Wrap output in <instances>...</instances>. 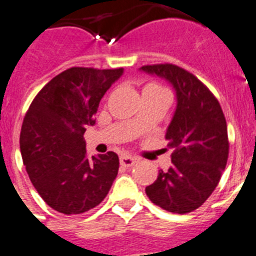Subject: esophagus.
I'll use <instances>...</instances> for the list:
<instances>
[{
    "label": "esophagus",
    "instance_id": "esophagus-1",
    "mask_svg": "<svg viewBox=\"0 0 256 256\" xmlns=\"http://www.w3.org/2000/svg\"><path fill=\"white\" fill-rule=\"evenodd\" d=\"M136 162H138V159L132 156V155H122V156L120 158V163H121V166H124V167H132Z\"/></svg>",
    "mask_w": 256,
    "mask_h": 256
}]
</instances>
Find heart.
Segmentation results:
<instances>
[{
    "label": "heart",
    "mask_w": 256,
    "mask_h": 256,
    "mask_svg": "<svg viewBox=\"0 0 256 256\" xmlns=\"http://www.w3.org/2000/svg\"><path fill=\"white\" fill-rule=\"evenodd\" d=\"M156 86H158V85H156Z\"/></svg>",
    "instance_id": "obj_1"
}]
</instances>
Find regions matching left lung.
I'll return each mask as SVG.
<instances>
[{
  "label": "left lung",
  "instance_id": "obj_1",
  "mask_svg": "<svg viewBox=\"0 0 256 256\" xmlns=\"http://www.w3.org/2000/svg\"><path fill=\"white\" fill-rule=\"evenodd\" d=\"M140 70L164 78L176 93V110L166 139L172 166L159 171L146 194L164 210L186 214L200 208L217 186L229 156L225 116L220 102L196 76L174 64Z\"/></svg>",
  "mask_w": 256,
  "mask_h": 256
}]
</instances>
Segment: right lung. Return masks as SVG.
I'll return each instance as SVG.
<instances>
[{
    "label": "right lung",
    "mask_w": 256,
    "mask_h": 256,
    "mask_svg": "<svg viewBox=\"0 0 256 256\" xmlns=\"http://www.w3.org/2000/svg\"><path fill=\"white\" fill-rule=\"evenodd\" d=\"M122 74L124 68H70L46 84L27 110L22 159L34 188L56 212L81 214L93 209L117 178V154L88 158L84 132L96 124L100 101Z\"/></svg>",
    "instance_id": "obj_1"
}]
</instances>
